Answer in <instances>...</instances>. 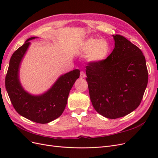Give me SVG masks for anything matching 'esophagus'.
Instances as JSON below:
<instances>
[{"label": "esophagus", "instance_id": "obj_1", "mask_svg": "<svg viewBox=\"0 0 158 158\" xmlns=\"http://www.w3.org/2000/svg\"><path fill=\"white\" fill-rule=\"evenodd\" d=\"M80 76V78H85V76H86V75H85V74L84 71H81Z\"/></svg>", "mask_w": 158, "mask_h": 158}]
</instances>
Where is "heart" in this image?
<instances>
[{"label": "heart", "mask_w": 158, "mask_h": 158, "mask_svg": "<svg viewBox=\"0 0 158 158\" xmlns=\"http://www.w3.org/2000/svg\"><path fill=\"white\" fill-rule=\"evenodd\" d=\"M81 49L88 53L87 60L93 63H99L106 60L111 52V45L105 39L89 37L81 45Z\"/></svg>", "instance_id": "1"}]
</instances>
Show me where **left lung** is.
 Instances as JSON below:
<instances>
[{
	"mask_svg": "<svg viewBox=\"0 0 158 158\" xmlns=\"http://www.w3.org/2000/svg\"><path fill=\"white\" fill-rule=\"evenodd\" d=\"M114 48L104 61L85 66L89 98L98 113L117 118L135 110L148 84L145 56L137 46L113 35Z\"/></svg>",
	"mask_w": 158,
	"mask_h": 158,
	"instance_id": "1",
	"label": "left lung"
}]
</instances>
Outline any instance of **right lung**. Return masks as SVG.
I'll list each match as a JSON object with an SVG mask.
<instances>
[{
	"label": "right lung",
	"mask_w": 158,
	"mask_h": 158,
	"mask_svg": "<svg viewBox=\"0 0 158 158\" xmlns=\"http://www.w3.org/2000/svg\"><path fill=\"white\" fill-rule=\"evenodd\" d=\"M27 39L12 54L5 78L6 89L16 111L27 119L41 124L48 123L59 117L67 103L69 92L80 76V70L75 69L61 75L52 87L44 94L34 95L23 88L19 79L21 61L30 45Z\"/></svg>",
	"instance_id": "right-lung-1"
}]
</instances>
